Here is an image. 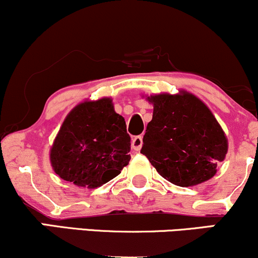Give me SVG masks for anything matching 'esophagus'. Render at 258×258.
<instances>
[{
    "label": "esophagus",
    "mask_w": 258,
    "mask_h": 258,
    "mask_svg": "<svg viewBox=\"0 0 258 258\" xmlns=\"http://www.w3.org/2000/svg\"><path fill=\"white\" fill-rule=\"evenodd\" d=\"M142 146H143V137H142V136H136V137L132 139V148L138 152V150H141Z\"/></svg>",
    "instance_id": "obj_1"
}]
</instances>
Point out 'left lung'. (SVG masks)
<instances>
[{
	"mask_svg": "<svg viewBox=\"0 0 258 258\" xmlns=\"http://www.w3.org/2000/svg\"><path fill=\"white\" fill-rule=\"evenodd\" d=\"M154 105L141 153L160 176L179 186L206 182L226 158L228 139L211 110L194 94L160 93Z\"/></svg>",
	"mask_w": 258,
	"mask_h": 258,
	"instance_id": "1",
	"label": "left lung"
}]
</instances>
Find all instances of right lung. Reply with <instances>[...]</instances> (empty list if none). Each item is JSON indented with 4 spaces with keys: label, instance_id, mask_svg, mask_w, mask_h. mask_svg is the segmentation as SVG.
<instances>
[{
    "label": "right lung",
    "instance_id": "obj_1",
    "mask_svg": "<svg viewBox=\"0 0 258 258\" xmlns=\"http://www.w3.org/2000/svg\"><path fill=\"white\" fill-rule=\"evenodd\" d=\"M131 137L125 119L110 98L86 100L65 117L49 153L61 179L97 188L115 178L128 165Z\"/></svg>",
    "mask_w": 258,
    "mask_h": 258
}]
</instances>
